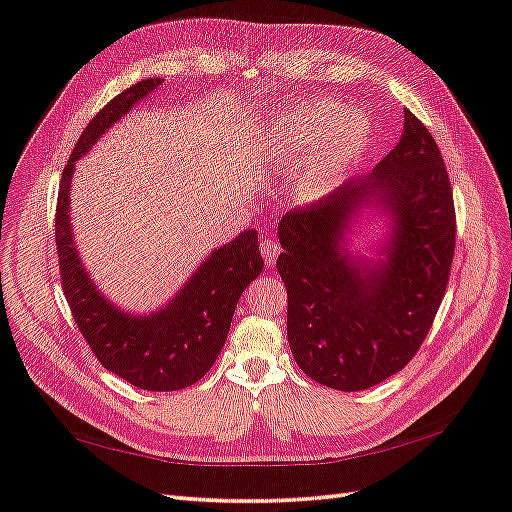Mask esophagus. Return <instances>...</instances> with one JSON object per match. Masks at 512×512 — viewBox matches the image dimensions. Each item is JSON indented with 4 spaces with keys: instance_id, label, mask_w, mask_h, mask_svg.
Returning a JSON list of instances; mask_svg holds the SVG:
<instances>
[{
    "instance_id": "esophagus-1",
    "label": "esophagus",
    "mask_w": 512,
    "mask_h": 512,
    "mask_svg": "<svg viewBox=\"0 0 512 512\" xmlns=\"http://www.w3.org/2000/svg\"><path fill=\"white\" fill-rule=\"evenodd\" d=\"M280 252H282V250H280L278 241L271 239V237H265V239H262V243H260V254H262V258H265L267 265H273V262L278 260Z\"/></svg>"
}]
</instances>
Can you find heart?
I'll return each instance as SVG.
<instances>
[{
  "label": "heart",
  "instance_id": "heart-1",
  "mask_svg": "<svg viewBox=\"0 0 512 512\" xmlns=\"http://www.w3.org/2000/svg\"><path fill=\"white\" fill-rule=\"evenodd\" d=\"M370 127L362 114L344 112L329 99L284 105L262 131L258 148L271 168L290 172L295 198L312 204L327 198L364 157Z\"/></svg>",
  "mask_w": 512,
  "mask_h": 512
}]
</instances>
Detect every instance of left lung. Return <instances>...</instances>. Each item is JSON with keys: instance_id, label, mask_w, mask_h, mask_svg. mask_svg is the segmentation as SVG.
Returning <instances> with one entry per match:
<instances>
[{"instance_id": "1", "label": "left lung", "mask_w": 512, "mask_h": 512, "mask_svg": "<svg viewBox=\"0 0 512 512\" xmlns=\"http://www.w3.org/2000/svg\"><path fill=\"white\" fill-rule=\"evenodd\" d=\"M364 214L384 224L368 255L352 247ZM454 224L444 159L405 109L400 140L375 170L280 219L278 273L299 368L340 392L403 370L444 299Z\"/></svg>"}]
</instances>
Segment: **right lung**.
<instances>
[{"label": "right lung", "instance_id": "add662e5", "mask_svg": "<svg viewBox=\"0 0 512 512\" xmlns=\"http://www.w3.org/2000/svg\"><path fill=\"white\" fill-rule=\"evenodd\" d=\"M161 84L159 77L137 81L92 118L62 174L55 215L62 286L79 331L109 372L148 392L183 390L209 372L224 349L239 297L262 273L258 232L250 228L215 247L161 308L131 312L103 293L81 260L71 224L75 163Z\"/></svg>", "mask_w": 512, "mask_h": 512}]
</instances>
